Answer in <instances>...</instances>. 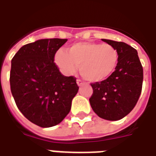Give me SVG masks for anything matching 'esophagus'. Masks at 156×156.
Masks as SVG:
<instances>
[{"label":"esophagus","mask_w":156,"mask_h":156,"mask_svg":"<svg viewBox=\"0 0 156 156\" xmlns=\"http://www.w3.org/2000/svg\"><path fill=\"white\" fill-rule=\"evenodd\" d=\"M77 84H78V86H82V85L84 84V82H82V80H80V79H77Z\"/></svg>","instance_id":"esophagus-1"}]
</instances>
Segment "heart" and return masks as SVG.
<instances>
[{"label": "heart", "instance_id": "heart-1", "mask_svg": "<svg viewBox=\"0 0 156 156\" xmlns=\"http://www.w3.org/2000/svg\"><path fill=\"white\" fill-rule=\"evenodd\" d=\"M119 58V52L112 45L79 42L70 46L67 53L58 51L54 61L64 74H74L78 66L82 78L91 82H98L112 75L118 66Z\"/></svg>", "mask_w": 156, "mask_h": 156}]
</instances>
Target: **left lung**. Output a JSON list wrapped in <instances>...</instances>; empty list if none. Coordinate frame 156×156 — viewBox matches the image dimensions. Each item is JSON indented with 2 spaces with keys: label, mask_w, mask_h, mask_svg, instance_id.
I'll return each mask as SVG.
<instances>
[{
  "label": "left lung",
  "mask_w": 156,
  "mask_h": 156,
  "mask_svg": "<svg viewBox=\"0 0 156 156\" xmlns=\"http://www.w3.org/2000/svg\"><path fill=\"white\" fill-rule=\"evenodd\" d=\"M119 52V63L112 75L90 83L93 94L90 103L100 118L116 121L132 111L141 94L144 69L137 50L122 41L102 39Z\"/></svg>",
  "instance_id": "8db88e82"
}]
</instances>
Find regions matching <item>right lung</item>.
I'll use <instances>...</instances> for the list:
<instances>
[{"mask_svg":"<svg viewBox=\"0 0 156 156\" xmlns=\"http://www.w3.org/2000/svg\"><path fill=\"white\" fill-rule=\"evenodd\" d=\"M67 39H41L23 45L11 61L10 89L17 108L41 127L60 123L69 114L78 86L62 74L54 56Z\"/></svg>","mask_w":156,"mask_h":156,"instance_id":"right-lung-1","label":"right lung"}]
</instances>
